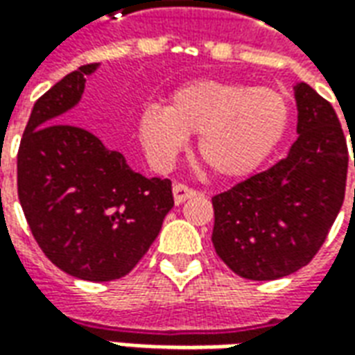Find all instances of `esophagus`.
<instances>
[{
    "label": "esophagus",
    "instance_id": "34e87169",
    "mask_svg": "<svg viewBox=\"0 0 355 355\" xmlns=\"http://www.w3.org/2000/svg\"><path fill=\"white\" fill-rule=\"evenodd\" d=\"M192 196H196V190L190 188V186H186V184L173 186V198H175V203H177V205L184 203L186 200H190Z\"/></svg>",
    "mask_w": 355,
    "mask_h": 355
}]
</instances>
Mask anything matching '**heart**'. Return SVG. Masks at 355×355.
Here are the masks:
<instances>
[{
    "label": "heart",
    "instance_id": "1",
    "mask_svg": "<svg viewBox=\"0 0 355 355\" xmlns=\"http://www.w3.org/2000/svg\"><path fill=\"white\" fill-rule=\"evenodd\" d=\"M287 96L270 87L226 80H193L169 94L167 108L148 106L137 135L150 163L165 169L200 135L203 163L223 178H243L261 167L289 129Z\"/></svg>",
    "mask_w": 355,
    "mask_h": 355
}]
</instances>
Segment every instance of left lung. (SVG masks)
Listing matches in <instances>:
<instances>
[{"label":"left lung","mask_w":355,"mask_h":355,"mask_svg":"<svg viewBox=\"0 0 355 355\" xmlns=\"http://www.w3.org/2000/svg\"><path fill=\"white\" fill-rule=\"evenodd\" d=\"M295 101L298 139L289 154L213 198L215 251L245 279H277L306 266L343 207L348 148L336 112L308 83L295 85Z\"/></svg>","instance_id":"left-lung-1"}]
</instances>
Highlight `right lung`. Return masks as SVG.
Segmentation results:
<instances>
[{
  "label": "right lung",
  "mask_w": 355,
  "mask_h": 355,
  "mask_svg": "<svg viewBox=\"0 0 355 355\" xmlns=\"http://www.w3.org/2000/svg\"><path fill=\"white\" fill-rule=\"evenodd\" d=\"M98 64L80 66L37 98L17 159L19 200L45 257L85 282L131 272L175 201L167 178H146L80 125L66 123Z\"/></svg>",
  "instance_id": "obj_1"
}]
</instances>
